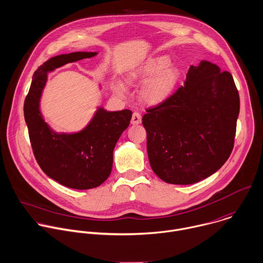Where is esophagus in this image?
Returning <instances> with one entry per match:
<instances>
[{
	"label": "esophagus",
	"mask_w": 263,
	"mask_h": 263,
	"mask_svg": "<svg viewBox=\"0 0 263 263\" xmlns=\"http://www.w3.org/2000/svg\"><path fill=\"white\" fill-rule=\"evenodd\" d=\"M141 123V116L138 112H134L132 116V120H131V124L132 125H138Z\"/></svg>",
	"instance_id": "esophagus-1"
}]
</instances>
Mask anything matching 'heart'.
<instances>
[{"instance_id":"heart-1","label":"heart","mask_w":263,"mask_h":263,"mask_svg":"<svg viewBox=\"0 0 263 263\" xmlns=\"http://www.w3.org/2000/svg\"><path fill=\"white\" fill-rule=\"evenodd\" d=\"M168 55H157L146 60L138 68L128 74L130 83H138L148 80L142 86L141 99L149 105H159L166 101L173 93L180 80L181 70L170 65ZM117 92L121 96L126 95V87L123 83L117 84Z\"/></svg>"}]
</instances>
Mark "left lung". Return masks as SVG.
<instances>
[{"label":"left lung","instance_id":"obj_1","mask_svg":"<svg viewBox=\"0 0 263 263\" xmlns=\"http://www.w3.org/2000/svg\"><path fill=\"white\" fill-rule=\"evenodd\" d=\"M239 114L232 75L201 61L191 66L185 85L142 117L151 167L164 182H200L229 158Z\"/></svg>","mask_w":263,"mask_h":263}]
</instances>
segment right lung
I'll return each mask as SVG.
<instances>
[{
  "label": "right lung",
  "instance_id": "right-lung-1",
  "mask_svg": "<svg viewBox=\"0 0 263 263\" xmlns=\"http://www.w3.org/2000/svg\"><path fill=\"white\" fill-rule=\"evenodd\" d=\"M96 54L97 52L76 51L59 54L43 63L33 75L24 105L25 120L37 163L47 177L77 190L96 188L107 180L112 168L115 146L128 128L132 111H107L98 107L93 119L81 131L58 133L44 121L40 111V99L48 72Z\"/></svg>",
  "mask_w": 263,
  "mask_h": 263
}]
</instances>
